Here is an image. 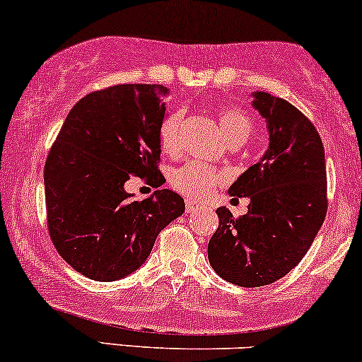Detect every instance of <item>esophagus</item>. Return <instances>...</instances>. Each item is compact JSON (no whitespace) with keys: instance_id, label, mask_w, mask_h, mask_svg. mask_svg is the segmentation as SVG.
I'll return each instance as SVG.
<instances>
[{"instance_id":"34e87169","label":"esophagus","mask_w":362,"mask_h":362,"mask_svg":"<svg viewBox=\"0 0 362 362\" xmlns=\"http://www.w3.org/2000/svg\"><path fill=\"white\" fill-rule=\"evenodd\" d=\"M197 209H199L197 204L187 202V214H194V212H197Z\"/></svg>"}]
</instances>
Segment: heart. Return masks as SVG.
I'll use <instances>...</instances> for the list:
<instances>
[{"mask_svg": "<svg viewBox=\"0 0 362 362\" xmlns=\"http://www.w3.org/2000/svg\"><path fill=\"white\" fill-rule=\"evenodd\" d=\"M184 115L180 111L172 112L165 117L160 128V145L163 151L173 153L180 143V128ZM219 128L229 145H243L252 133V123L245 112L228 107L219 112ZM221 175L206 165L189 163L175 170L172 175V185L178 192L185 194L190 199H206L212 194L214 187L219 184Z\"/></svg>", "mask_w": 362, "mask_h": 362, "instance_id": "b5f03b06", "label": "heart"}]
</instances>
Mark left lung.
<instances>
[{"label": "left lung", "instance_id": "1", "mask_svg": "<svg viewBox=\"0 0 362 362\" xmlns=\"http://www.w3.org/2000/svg\"><path fill=\"white\" fill-rule=\"evenodd\" d=\"M251 95L267 123L268 148L228 190L250 199L247 212L234 219L229 209H217L219 228L207 246L217 275L247 288L297 267L327 212L325 153L315 126L285 99L263 90Z\"/></svg>", "mask_w": 362, "mask_h": 362}]
</instances>
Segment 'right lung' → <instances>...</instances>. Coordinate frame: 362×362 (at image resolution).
Wrapping results in <instances>:
<instances>
[{
    "label": "right lung",
    "instance_id": "right-lung-1",
    "mask_svg": "<svg viewBox=\"0 0 362 362\" xmlns=\"http://www.w3.org/2000/svg\"><path fill=\"white\" fill-rule=\"evenodd\" d=\"M160 84H119L82 98L65 117L43 172L47 223L59 255L95 281H116L145 263L160 230L185 202L168 189L136 200L132 173L153 187L160 128L167 117Z\"/></svg>",
    "mask_w": 362,
    "mask_h": 362
}]
</instances>
